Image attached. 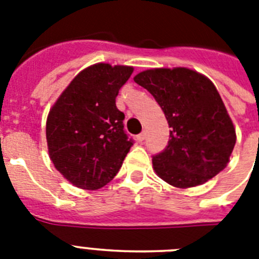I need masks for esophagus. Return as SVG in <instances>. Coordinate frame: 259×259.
Here are the masks:
<instances>
[{
  "label": "esophagus",
  "mask_w": 259,
  "mask_h": 259,
  "mask_svg": "<svg viewBox=\"0 0 259 259\" xmlns=\"http://www.w3.org/2000/svg\"><path fill=\"white\" fill-rule=\"evenodd\" d=\"M137 138H138V141H140V142H143V141L146 140V133H145V132H142L141 134H138V137H137Z\"/></svg>",
  "instance_id": "esophagus-1"
}]
</instances>
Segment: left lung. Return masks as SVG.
Returning a JSON list of instances; mask_svg holds the SVG:
<instances>
[{
	"label": "left lung",
	"mask_w": 259,
	"mask_h": 259,
	"mask_svg": "<svg viewBox=\"0 0 259 259\" xmlns=\"http://www.w3.org/2000/svg\"><path fill=\"white\" fill-rule=\"evenodd\" d=\"M134 81L153 95L171 127L166 149L153 156L160 179L190 188L227 167L236 130L213 82L183 67L147 69Z\"/></svg>",
	"instance_id": "left-lung-1"
}]
</instances>
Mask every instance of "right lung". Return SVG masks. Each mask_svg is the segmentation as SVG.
Returning a JSON list of instances; mask_svg holds the SVG:
<instances>
[{"label": "right lung", "mask_w": 259, "mask_h": 259, "mask_svg": "<svg viewBox=\"0 0 259 259\" xmlns=\"http://www.w3.org/2000/svg\"><path fill=\"white\" fill-rule=\"evenodd\" d=\"M133 67L97 63L82 69L51 108L46 138L54 166L73 186L99 190L118 172L133 146L116 97Z\"/></svg>", "instance_id": "obj_1"}]
</instances>
